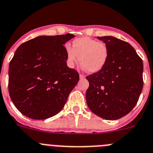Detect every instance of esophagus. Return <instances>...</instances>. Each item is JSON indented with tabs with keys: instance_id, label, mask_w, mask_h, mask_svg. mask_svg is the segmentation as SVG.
Segmentation results:
<instances>
[{
	"instance_id": "1",
	"label": "esophagus",
	"mask_w": 153,
	"mask_h": 153,
	"mask_svg": "<svg viewBox=\"0 0 153 153\" xmlns=\"http://www.w3.org/2000/svg\"><path fill=\"white\" fill-rule=\"evenodd\" d=\"M79 78H80L81 79H84V78H85V76L82 75V74H79Z\"/></svg>"
}]
</instances>
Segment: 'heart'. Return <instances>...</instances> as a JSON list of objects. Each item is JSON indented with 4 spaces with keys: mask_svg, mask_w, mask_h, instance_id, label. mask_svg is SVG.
Segmentation results:
<instances>
[{
    "mask_svg": "<svg viewBox=\"0 0 153 153\" xmlns=\"http://www.w3.org/2000/svg\"><path fill=\"white\" fill-rule=\"evenodd\" d=\"M67 65L74 67L79 61L84 71L96 73L103 68L108 58L109 51L107 45L89 37L74 39L72 48L66 46Z\"/></svg>",
    "mask_w": 153,
    "mask_h": 153,
    "instance_id": "heart-1",
    "label": "heart"
}]
</instances>
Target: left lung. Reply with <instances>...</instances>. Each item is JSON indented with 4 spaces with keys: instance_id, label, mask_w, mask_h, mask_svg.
Returning <instances> with one entry per match:
<instances>
[{
    "instance_id": "left-lung-1",
    "label": "left lung",
    "mask_w": 153,
    "mask_h": 153,
    "mask_svg": "<svg viewBox=\"0 0 153 153\" xmlns=\"http://www.w3.org/2000/svg\"><path fill=\"white\" fill-rule=\"evenodd\" d=\"M107 45L108 58L99 72L86 76V103L91 111L105 120H117L137 105L142 92L143 64L135 49L114 36L97 37Z\"/></svg>"
}]
</instances>
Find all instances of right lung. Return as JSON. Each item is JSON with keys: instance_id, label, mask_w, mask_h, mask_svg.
Returning a JSON list of instances; mask_svg holds the SVG:
<instances>
[{"instance_id": "1", "label": "right lung", "mask_w": 153, "mask_h": 153, "mask_svg": "<svg viewBox=\"0 0 153 153\" xmlns=\"http://www.w3.org/2000/svg\"><path fill=\"white\" fill-rule=\"evenodd\" d=\"M73 34L40 36L21 45L9 65V94L23 115L44 120L59 113L79 81L67 65L66 42Z\"/></svg>"}]
</instances>
